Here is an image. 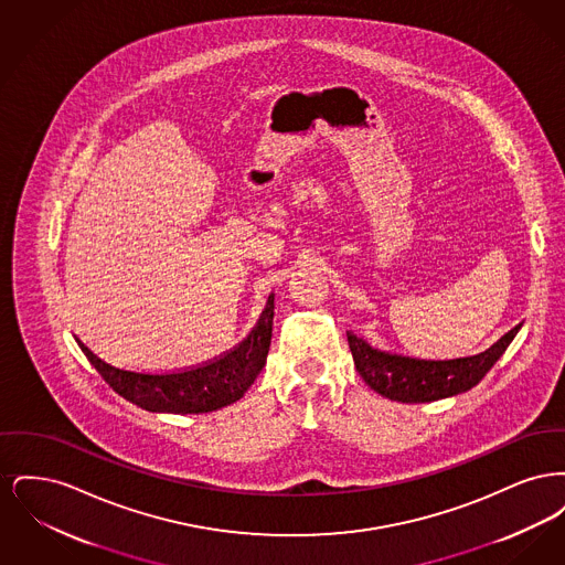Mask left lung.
<instances>
[{"mask_svg":"<svg viewBox=\"0 0 565 565\" xmlns=\"http://www.w3.org/2000/svg\"><path fill=\"white\" fill-rule=\"evenodd\" d=\"M521 323L489 350L454 360H419L394 351L376 350L348 332L353 364L371 390L396 403H431L472 390L502 358Z\"/></svg>","mask_w":565,"mask_h":565,"instance_id":"8db88e82","label":"left lung"}]
</instances>
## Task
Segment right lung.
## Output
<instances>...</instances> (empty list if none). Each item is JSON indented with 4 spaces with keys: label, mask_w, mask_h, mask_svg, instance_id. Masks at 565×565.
Instances as JSON below:
<instances>
[{
    "label": "right lung",
    "mask_w": 565,
    "mask_h": 565,
    "mask_svg": "<svg viewBox=\"0 0 565 565\" xmlns=\"http://www.w3.org/2000/svg\"><path fill=\"white\" fill-rule=\"evenodd\" d=\"M273 300L275 296L270 295L258 322L235 350L180 373L152 375L116 369L97 358L82 341L78 345L109 387L129 403L152 413H210L237 403L265 369L273 332Z\"/></svg>",
    "instance_id": "obj_1"
}]
</instances>
